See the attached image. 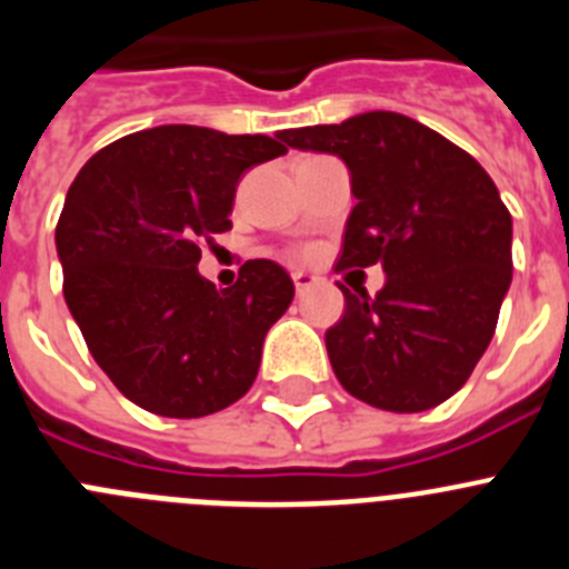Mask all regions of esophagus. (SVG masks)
<instances>
[{
	"label": "esophagus",
	"mask_w": 569,
	"mask_h": 569,
	"mask_svg": "<svg viewBox=\"0 0 569 569\" xmlns=\"http://www.w3.org/2000/svg\"><path fill=\"white\" fill-rule=\"evenodd\" d=\"M293 284H296V293H305V290H310L316 284V276L308 273V270H296Z\"/></svg>",
	"instance_id": "obj_1"
}]
</instances>
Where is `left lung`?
<instances>
[{
  "label": "left lung",
  "mask_w": 569,
  "mask_h": 569,
  "mask_svg": "<svg viewBox=\"0 0 569 569\" xmlns=\"http://www.w3.org/2000/svg\"><path fill=\"white\" fill-rule=\"evenodd\" d=\"M290 148L336 153L359 199L336 270L381 264L385 288L345 293L325 333L347 393L421 413L470 379L512 279V219L487 170L436 130L393 110L284 130Z\"/></svg>",
  "instance_id": "1"
}]
</instances>
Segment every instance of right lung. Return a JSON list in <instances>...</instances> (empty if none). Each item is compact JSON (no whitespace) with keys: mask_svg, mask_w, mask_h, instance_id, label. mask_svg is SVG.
Segmentation results:
<instances>
[{"mask_svg":"<svg viewBox=\"0 0 569 569\" xmlns=\"http://www.w3.org/2000/svg\"><path fill=\"white\" fill-rule=\"evenodd\" d=\"M281 142L162 124L110 142L70 184L57 224L64 301L97 365L150 413H219L256 381L293 281L250 259L216 290L196 264L202 241L233 228L241 173L288 153Z\"/></svg>","mask_w":569,"mask_h":569,"instance_id":"add662e5","label":"right lung"}]
</instances>
